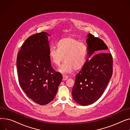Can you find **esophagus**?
<instances>
[{"mask_svg":"<svg viewBox=\"0 0 130 130\" xmlns=\"http://www.w3.org/2000/svg\"><path fill=\"white\" fill-rule=\"evenodd\" d=\"M68 78V77L67 76H66V75H63V80H66L67 78Z\"/></svg>","mask_w":130,"mask_h":130,"instance_id":"34e87169","label":"esophagus"}]
</instances>
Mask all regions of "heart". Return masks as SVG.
I'll list each match as a JSON object with an SVG mask.
<instances>
[{
  "label": "heart",
  "mask_w": 130,
  "mask_h": 130,
  "mask_svg": "<svg viewBox=\"0 0 130 130\" xmlns=\"http://www.w3.org/2000/svg\"><path fill=\"white\" fill-rule=\"evenodd\" d=\"M57 47L50 48L49 56L52 62L57 66H59L64 59L65 61L59 70L60 72L70 73L74 68L79 70L85 65L87 48L84 43L74 38L68 37L59 40Z\"/></svg>",
  "instance_id": "obj_1"
}]
</instances>
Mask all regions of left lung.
Here are the masks:
<instances>
[{
	"instance_id": "obj_1",
	"label": "left lung",
	"mask_w": 130,
	"mask_h": 130,
	"mask_svg": "<svg viewBox=\"0 0 130 130\" xmlns=\"http://www.w3.org/2000/svg\"><path fill=\"white\" fill-rule=\"evenodd\" d=\"M87 37V59L76 75L72 90L74 100L82 106L92 104L101 97L113 73V58L107 45L90 33Z\"/></svg>"
}]
</instances>
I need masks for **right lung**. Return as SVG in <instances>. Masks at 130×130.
<instances>
[{
	"label": "right lung",
	"mask_w": 130,
	"mask_h": 130,
	"mask_svg": "<svg viewBox=\"0 0 130 130\" xmlns=\"http://www.w3.org/2000/svg\"><path fill=\"white\" fill-rule=\"evenodd\" d=\"M50 36L46 32L33 34L25 41L17 58L19 84L32 101L45 105L52 100L62 80V75L51 66Z\"/></svg>",
	"instance_id": "add662e5"
}]
</instances>
